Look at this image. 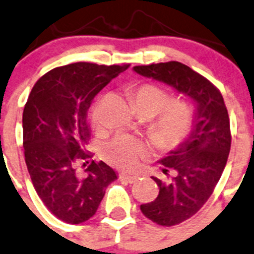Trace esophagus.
Masks as SVG:
<instances>
[{"instance_id":"34e87169","label":"esophagus","mask_w":254,"mask_h":254,"mask_svg":"<svg viewBox=\"0 0 254 254\" xmlns=\"http://www.w3.org/2000/svg\"><path fill=\"white\" fill-rule=\"evenodd\" d=\"M119 179H120V180H122V181H125V183H129V184H132V183H135V181L138 180L137 176L125 174V173H120V174H119Z\"/></svg>"}]
</instances>
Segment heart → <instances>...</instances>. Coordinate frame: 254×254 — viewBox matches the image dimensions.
I'll return each mask as SVG.
<instances>
[{"instance_id":"b5f03b06","label":"heart","mask_w":254,"mask_h":254,"mask_svg":"<svg viewBox=\"0 0 254 254\" xmlns=\"http://www.w3.org/2000/svg\"><path fill=\"white\" fill-rule=\"evenodd\" d=\"M137 113L153 117L151 136L161 149H173L190 136L196 120V107L188 98H175L158 85L143 82L131 89ZM91 122L95 127L102 125V103L93 107ZM145 143L131 136L120 135L105 147L103 154L109 163L120 169L131 170L147 156Z\"/></svg>"}]
</instances>
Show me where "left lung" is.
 I'll list each match as a JSON object with an SVG mask.
<instances>
[{
  "mask_svg": "<svg viewBox=\"0 0 254 254\" xmlns=\"http://www.w3.org/2000/svg\"><path fill=\"white\" fill-rule=\"evenodd\" d=\"M134 70L174 87L196 107L192 132L174 151L161 159L169 183L152 176L159 188L154 201L141 204L145 217L173 226L196 214L214 191L231 147L230 119L221 93L212 82L180 62L136 65Z\"/></svg>",
  "mask_w": 254,
  "mask_h": 254,
  "instance_id": "1",
  "label": "left lung"
}]
</instances>
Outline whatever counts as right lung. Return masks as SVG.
Returning a JSON list of instances; mask_svg holds the SVG:
<instances>
[{"instance_id": "right-lung-1", "label": "right lung", "mask_w": 254, "mask_h": 254, "mask_svg": "<svg viewBox=\"0 0 254 254\" xmlns=\"http://www.w3.org/2000/svg\"><path fill=\"white\" fill-rule=\"evenodd\" d=\"M78 62L42 75L23 112V146L35 190L55 217L80 224L93 217L117 174L105 162H91L76 174V162L90 157L87 109L112 79L129 68Z\"/></svg>"}]
</instances>
